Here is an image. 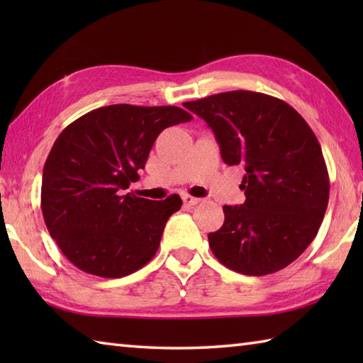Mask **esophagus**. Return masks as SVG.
Listing matches in <instances>:
<instances>
[{
	"label": "esophagus",
	"instance_id": "34e87169",
	"mask_svg": "<svg viewBox=\"0 0 363 363\" xmlns=\"http://www.w3.org/2000/svg\"><path fill=\"white\" fill-rule=\"evenodd\" d=\"M182 199H184V203L189 204V206H196L198 203H201V198H195V196H190V195H184Z\"/></svg>",
	"mask_w": 363,
	"mask_h": 363
}]
</instances>
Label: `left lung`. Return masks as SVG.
Listing matches in <instances>:
<instances>
[{"label": "left lung", "instance_id": "obj_1", "mask_svg": "<svg viewBox=\"0 0 363 363\" xmlns=\"http://www.w3.org/2000/svg\"><path fill=\"white\" fill-rule=\"evenodd\" d=\"M184 107L213 130L221 157L246 174L242 206H225V225L209 234L223 265L265 276L290 265L317 235L329 201L321 146L301 115L279 98L233 90Z\"/></svg>", "mask_w": 363, "mask_h": 363}]
</instances>
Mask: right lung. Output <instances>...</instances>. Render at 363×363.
Here are the masks:
<instances>
[{
	"label": "right lung",
	"mask_w": 363,
	"mask_h": 363,
	"mask_svg": "<svg viewBox=\"0 0 363 363\" xmlns=\"http://www.w3.org/2000/svg\"><path fill=\"white\" fill-rule=\"evenodd\" d=\"M191 118L176 106L112 104L60 133L43 167L40 206L50 235L76 268L123 277L154 257L182 199L151 201L125 190L138 181L162 130Z\"/></svg>",
	"instance_id": "right-lung-1"
}]
</instances>
